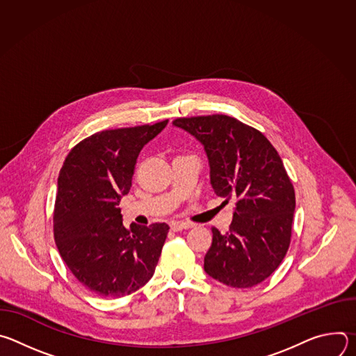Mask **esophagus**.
<instances>
[{
	"mask_svg": "<svg viewBox=\"0 0 356 356\" xmlns=\"http://www.w3.org/2000/svg\"><path fill=\"white\" fill-rule=\"evenodd\" d=\"M193 224L191 222H183V221H173L170 224V228L172 231H181V229H188L191 228Z\"/></svg>",
	"mask_w": 356,
	"mask_h": 356,
	"instance_id": "34e87169",
	"label": "esophagus"
}]
</instances>
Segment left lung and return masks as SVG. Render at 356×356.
Segmentation results:
<instances>
[{
  "label": "left lung",
  "mask_w": 356,
  "mask_h": 356,
  "mask_svg": "<svg viewBox=\"0 0 356 356\" xmlns=\"http://www.w3.org/2000/svg\"><path fill=\"white\" fill-rule=\"evenodd\" d=\"M207 152L211 184L218 197L236 201L227 234L216 227L204 270L238 289L268 279L284 259L291 238L296 194L277 150L258 129L213 114L173 121Z\"/></svg>",
  "instance_id": "left-lung-1"
}]
</instances>
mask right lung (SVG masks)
Returning <instances> with one entry per match:
<instances>
[{
	"label": "right lung",
	"mask_w": 356,
	"mask_h": 356,
	"mask_svg": "<svg viewBox=\"0 0 356 356\" xmlns=\"http://www.w3.org/2000/svg\"><path fill=\"white\" fill-rule=\"evenodd\" d=\"M168 124L99 131L79 142L58 179L56 246L69 270L101 297H122L154 276L169 225H122L118 209L132 186L140 149Z\"/></svg>",
	"instance_id": "add662e5"
}]
</instances>
